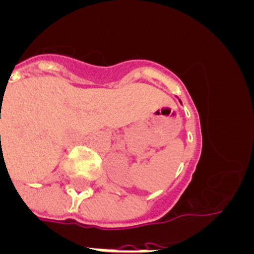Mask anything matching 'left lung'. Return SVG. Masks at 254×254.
Here are the masks:
<instances>
[{
  "mask_svg": "<svg viewBox=\"0 0 254 254\" xmlns=\"http://www.w3.org/2000/svg\"><path fill=\"white\" fill-rule=\"evenodd\" d=\"M179 103H181V104H182V102H181V100H179Z\"/></svg>",
  "mask_w": 254,
  "mask_h": 254,
  "instance_id": "obj_1",
  "label": "left lung"
}]
</instances>
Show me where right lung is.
Listing matches in <instances>:
<instances>
[{"instance_id": "1", "label": "right lung", "mask_w": 254, "mask_h": 254, "mask_svg": "<svg viewBox=\"0 0 254 254\" xmlns=\"http://www.w3.org/2000/svg\"><path fill=\"white\" fill-rule=\"evenodd\" d=\"M0 137H1V136H0Z\"/></svg>"}]
</instances>
